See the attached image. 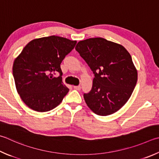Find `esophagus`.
Here are the masks:
<instances>
[{
	"instance_id": "1",
	"label": "esophagus",
	"mask_w": 159,
	"mask_h": 159,
	"mask_svg": "<svg viewBox=\"0 0 159 159\" xmlns=\"http://www.w3.org/2000/svg\"><path fill=\"white\" fill-rule=\"evenodd\" d=\"M74 88L77 89V90H80L81 87H80V85H76V86H74Z\"/></svg>"
}]
</instances>
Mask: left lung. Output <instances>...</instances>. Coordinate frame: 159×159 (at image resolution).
I'll return each mask as SVG.
<instances>
[{
    "mask_svg": "<svg viewBox=\"0 0 159 159\" xmlns=\"http://www.w3.org/2000/svg\"><path fill=\"white\" fill-rule=\"evenodd\" d=\"M75 48L94 74L90 92L83 94L88 107L102 116L119 111L138 80L131 55L123 46L102 37L80 41Z\"/></svg>",
    "mask_w": 159,
    "mask_h": 159,
    "instance_id": "obj_1",
    "label": "left lung"
}]
</instances>
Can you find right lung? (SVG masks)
Here are the masks:
<instances>
[{
	"label": "right lung",
	"mask_w": 159,
	"mask_h": 159,
	"mask_svg": "<svg viewBox=\"0 0 159 159\" xmlns=\"http://www.w3.org/2000/svg\"><path fill=\"white\" fill-rule=\"evenodd\" d=\"M76 41L49 36L30 41L16 57L13 76L16 90L25 105L33 111L47 112L62 102L69 88L62 81L63 59ZM58 72L56 78L54 74Z\"/></svg>",
	"instance_id": "1"
}]
</instances>
